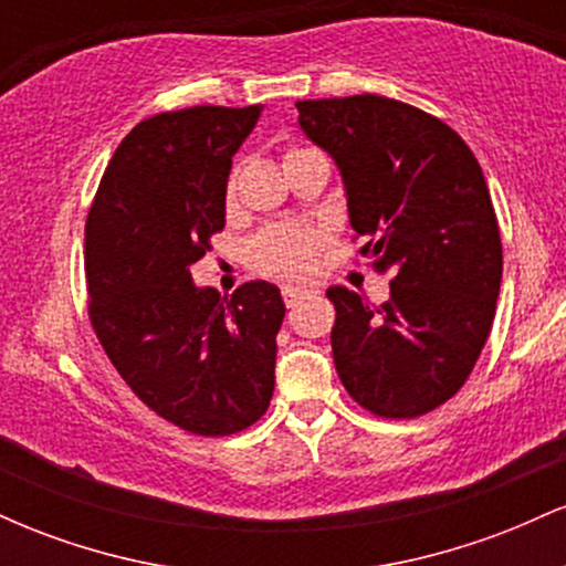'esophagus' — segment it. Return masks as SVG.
I'll list each match as a JSON object with an SVG mask.
<instances>
[{
  "instance_id": "obj_1",
  "label": "esophagus",
  "mask_w": 566,
  "mask_h": 566,
  "mask_svg": "<svg viewBox=\"0 0 566 566\" xmlns=\"http://www.w3.org/2000/svg\"><path fill=\"white\" fill-rule=\"evenodd\" d=\"M282 295H284V303L295 305V303H301L303 297L314 295V290H308V287H295V284H287V287H282Z\"/></svg>"
}]
</instances>
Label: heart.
Segmentation results:
<instances>
[{
	"label": "heart",
	"instance_id": "b5f03b06",
	"mask_svg": "<svg viewBox=\"0 0 566 566\" xmlns=\"http://www.w3.org/2000/svg\"><path fill=\"white\" fill-rule=\"evenodd\" d=\"M290 154H297V148ZM319 244V233L311 229H297V226L269 229L263 231L261 237H255V242L250 244V263L255 265L261 274L279 279H297L314 269Z\"/></svg>",
	"mask_w": 566,
	"mask_h": 566
}]
</instances>
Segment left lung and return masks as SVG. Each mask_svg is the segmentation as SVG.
I'll return each mask as SVG.
<instances>
[{
  "label": "left lung",
  "instance_id": "8db88e82",
  "mask_svg": "<svg viewBox=\"0 0 566 566\" xmlns=\"http://www.w3.org/2000/svg\"><path fill=\"white\" fill-rule=\"evenodd\" d=\"M305 138L340 172L361 255L391 271L373 305L329 287L333 356L346 391L380 418H418L469 380L495 319L503 244L490 188L463 138L382 95L297 103Z\"/></svg>",
  "mask_w": 566,
  "mask_h": 566
}]
</instances>
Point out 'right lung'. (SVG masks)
I'll list each match as a JSON object with an SVG mask.
<instances>
[{"label":"right lung","instance_id":"add662e5","mask_svg":"<svg viewBox=\"0 0 566 566\" xmlns=\"http://www.w3.org/2000/svg\"><path fill=\"white\" fill-rule=\"evenodd\" d=\"M263 106H191L129 129L97 186L84 229L90 322L135 396L184 431H244L274 396L276 284L231 297L191 265L226 226L231 159Z\"/></svg>","mask_w":566,"mask_h":566}]
</instances>
